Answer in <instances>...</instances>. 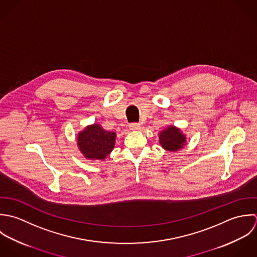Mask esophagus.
I'll list each match as a JSON object with an SVG mask.
<instances>
[{
	"instance_id": "1",
	"label": "esophagus",
	"mask_w": 257,
	"mask_h": 257,
	"mask_svg": "<svg viewBox=\"0 0 257 257\" xmlns=\"http://www.w3.org/2000/svg\"><path fill=\"white\" fill-rule=\"evenodd\" d=\"M140 124L139 123H131L130 124V129L131 130H139L140 129Z\"/></svg>"
}]
</instances>
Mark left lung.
Returning <instances> with one entry per match:
<instances>
[{"label": "left lung", "mask_w": 257, "mask_h": 257, "mask_svg": "<svg viewBox=\"0 0 257 257\" xmlns=\"http://www.w3.org/2000/svg\"><path fill=\"white\" fill-rule=\"evenodd\" d=\"M159 142L165 150L176 152L185 146L186 136L179 128L169 126L159 133Z\"/></svg>", "instance_id": "left-lung-1"}]
</instances>
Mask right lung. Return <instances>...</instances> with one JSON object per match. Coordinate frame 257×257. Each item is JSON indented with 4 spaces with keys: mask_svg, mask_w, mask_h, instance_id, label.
Instances as JSON below:
<instances>
[{
    "mask_svg": "<svg viewBox=\"0 0 257 257\" xmlns=\"http://www.w3.org/2000/svg\"><path fill=\"white\" fill-rule=\"evenodd\" d=\"M116 133L106 131L94 123L78 133L77 145L86 159L104 160L114 149Z\"/></svg>",
    "mask_w": 257,
    "mask_h": 257,
    "instance_id": "obj_1",
    "label": "right lung"
}]
</instances>
